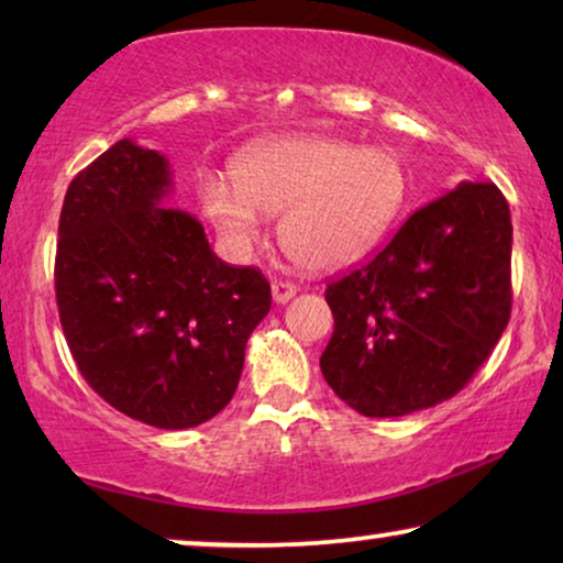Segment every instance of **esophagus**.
Returning a JSON list of instances; mask_svg holds the SVG:
<instances>
[{
  "label": "esophagus",
  "instance_id": "esophagus-1",
  "mask_svg": "<svg viewBox=\"0 0 563 563\" xmlns=\"http://www.w3.org/2000/svg\"><path fill=\"white\" fill-rule=\"evenodd\" d=\"M297 295V287L291 282H274L272 284V297H274V302L276 305H287L291 297Z\"/></svg>",
  "mask_w": 563,
  "mask_h": 563
}]
</instances>
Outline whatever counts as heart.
Here are the masks:
<instances>
[{"label":"heart","mask_w":563,"mask_h":563,"mask_svg":"<svg viewBox=\"0 0 563 563\" xmlns=\"http://www.w3.org/2000/svg\"><path fill=\"white\" fill-rule=\"evenodd\" d=\"M233 179L205 174L199 199L235 251L261 233V212L282 214L279 241L314 272L356 264L379 245L407 202L395 153L328 135H291L243 151Z\"/></svg>","instance_id":"heart-1"}]
</instances>
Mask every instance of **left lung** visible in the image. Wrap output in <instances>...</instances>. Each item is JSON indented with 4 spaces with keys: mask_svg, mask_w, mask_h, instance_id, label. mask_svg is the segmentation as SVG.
<instances>
[{
    "mask_svg": "<svg viewBox=\"0 0 563 563\" xmlns=\"http://www.w3.org/2000/svg\"><path fill=\"white\" fill-rule=\"evenodd\" d=\"M510 207L495 184L461 181L412 212L387 249L328 284L330 389L366 418L451 399L510 320Z\"/></svg>",
    "mask_w": 563,
    "mask_h": 563,
    "instance_id": "left-lung-1",
    "label": "left lung"
}]
</instances>
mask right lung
<instances>
[{
	"label": "right lung",
	"instance_id": "add662e5",
	"mask_svg": "<svg viewBox=\"0 0 563 563\" xmlns=\"http://www.w3.org/2000/svg\"><path fill=\"white\" fill-rule=\"evenodd\" d=\"M172 187L166 156L130 137L84 168L60 210L56 302L89 387L128 418L184 430L233 399L272 287L164 207Z\"/></svg>",
	"mask_w": 563,
	"mask_h": 563
}]
</instances>
